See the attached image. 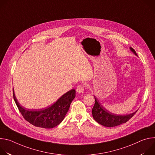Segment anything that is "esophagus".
Segmentation results:
<instances>
[{"instance_id":"34e87169","label":"esophagus","mask_w":155,"mask_h":155,"mask_svg":"<svg viewBox=\"0 0 155 155\" xmlns=\"http://www.w3.org/2000/svg\"><path fill=\"white\" fill-rule=\"evenodd\" d=\"M84 90V85L83 84H80L77 87V89L76 91L78 93H83Z\"/></svg>"}]
</instances>
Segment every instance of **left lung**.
Returning a JSON list of instances; mask_svg holds the SVG:
<instances>
[{
    "mask_svg": "<svg viewBox=\"0 0 155 155\" xmlns=\"http://www.w3.org/2000/svg\"><path fill=\"white\" fill-rule=\"evenodd\" d=\"M130 50L136 55H137L136 51L133 48H130ZM94 97L95 99V104L92 109L93 117L95 121L104 126L114 127L126 123L137 112L136 111L134 113L126 115H118L114 114L104 108L97 98L95 96Z\"/></svg>",
    "mask_w": 155,
    "mask_h": 155,
    "instance_id": "left-lung-1",
    "label": "left lung"
}]
</instances>
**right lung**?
I'll return each instance as SVG.
<instances>
[{
  "instance_id": "1",
  "label": "right lung",
  "mask_w": 155,
  "mask_h": 155,
  "mask_svg": "<svg viewBox=\"0 0 155 155\" xmlns=\"http://www.w3.org/2000/svg\"><path fill=\"white\" fill-rule=\"evenodd\" d=\"M13 96L20 113L27 121L37 127L50 129L59 124L64 120L75 97V90L72 89L65 93L51 106L40 110L22 107L16 99L13 89Z\"/></svg>"
}]
</instances>
